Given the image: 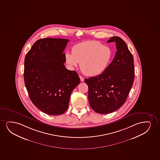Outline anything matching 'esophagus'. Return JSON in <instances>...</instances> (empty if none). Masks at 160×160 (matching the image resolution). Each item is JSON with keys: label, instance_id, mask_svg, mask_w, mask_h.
Here are the masks:
<instances>
[{"label": "esophagus", "instance_id": "esophagus-1", "mask_svg": "<svg viewBox=\"0 0 160 160\" xmlns=\"http://www.w3.org/2000/svg\"><path fill=\"white\" fill-rule=\"evenodd\" d=\"M79 77H80V81H81V82H83V81H84V79H83V78L81 77V76H79Z\"/></svg>", "mask_w": 160, "mask_h": 160}]
</instances>
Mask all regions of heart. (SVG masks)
<instances>
[{"mask_svg":"<svg viewBox=\"0 0 160 160\" xmlns=\"http://www.w3.org/2000/svg\"><path fill=\"white\" fill-rule=\"evenodd\" d=\"M65 61L71 68L78 67L84 74L95 76L102 73L110 64L112 51L108 46H103L99 42L88 41L75 45L72 53L65 54Z\"/></svg>","mask_w":160,"mask_h":160,"instance_id":"obj_1","label":"heart"}]
</instances>
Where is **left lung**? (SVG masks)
<instances>
[{
    "instance_id": "1",
    "label": "left lung",
    "mask_w": 160,
    "mask_h": 160,
    "mask_svg": "<svg viewBox=\"0 0 160 160\" xmlns=\"http://www.w3.org/2000/svg\"><path fill=\"white\" fill-rule=\"evenodd\" d=\"M116 42L115 57L107 68L96 77L85 79L88 87V100L97 113L114 112L124 104L135 77L133 58L127 44L118 36L107 42Z\"/></svg>"
}]
</instances>
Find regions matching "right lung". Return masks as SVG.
Returning <instances> with one entry per match:
<instances>
[{
    "mask_svg": "<svg viewBox=\"0 0 160 160\" xmlns=\"http://www.w3.org/2000/svg\"><path fill=\"white\" fill-rule=\"evenodd\" d=\"M69 41L40 39L25 56L24 79L30 99L38 108L49 115L65 112L72 92L80 82L77 72L64 66L63 50Z\"/></svg>",
    "mask_w": 160,
    "mask_h": 160,
    "instance_id": "right-lung-1",
    "label": "right lung"
}]
</instances>
